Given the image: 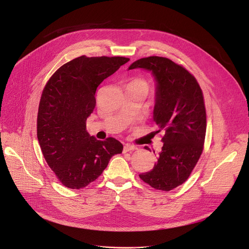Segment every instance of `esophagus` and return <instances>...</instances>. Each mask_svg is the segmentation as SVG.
Instances as JSON below:
<instances>
[{"label": "esophagus", "mask_w": 249, "mask_h": 249, "mask_svg": "<svg viewBox=\"0 0 249 249\" xmlns=\"http://www.w3.org/2000/svg\"><path fill=\"white\" fill-rule=\"evenodd\" d=\"M135 150H137V147L132 146V145H130V144H126V145L124 146V148H123V153H127V152L135 151Z\"/></svg>", "instance_id": "obj_1"}]
</instances>
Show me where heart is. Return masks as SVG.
Listing matches in <instances>:
<instances>
[{
    "mask_svg": "<svg viewBox=\"0 0 249 249\" xmlns=\"http://www.w3.org/2000/svg\"><path fill=\"white\" fill-rule=\"evenodd\" d=\"M132 83H136V84L143 85V86H145V87L148 89V85H147V83H146L145 81H143V80H139V79H137V80H134Z\"/></svg>",
    "mask_w": 249,
    "mask_h": 249,
    "instance_id": "b5f03b06",
    "label": "heart"
}]
</instances>
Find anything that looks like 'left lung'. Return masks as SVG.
<instances>
[{"label": "left lung", "mask_w": 249, "mask_h": 249, "mask_svg": "<svg viewBox=\"0 0 249 249\" xmlns=\"http://www.w3.org/2000/svg\"><path fill=\"white\" fill-rule=\"evenodd\" d=\"M136 68L151 71L157 80L154 120L157 133H164L154 168L139 176L157 190L169 191L188 179L202 155L207 127L203 91L191 73L167 58H142L129 70Z\"/></svg>", "instance_id": "left-lung-1"}]
</instances>
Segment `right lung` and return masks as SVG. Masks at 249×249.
Instances as JSON below:
<instances>
[{"mask_svg": "<svg viewBox=\"0 0 249 249\" xmlns=\"http://www.w3.org/2000/svg\"><path fill=\"white\" fill-rule=\"evenodd\" d=\"M129 60L83 55L61 66L42 90L38 142L49 167L68 188L81 189L93 182L110 159L123 151L114 138L98 141L89 136L86 121L95 107L97 87Z\"/></svg>", "mask_w": 249, "mask_h": 249, "instance_id": "right-lung-1", "label": "right lung"}]
</instances>
